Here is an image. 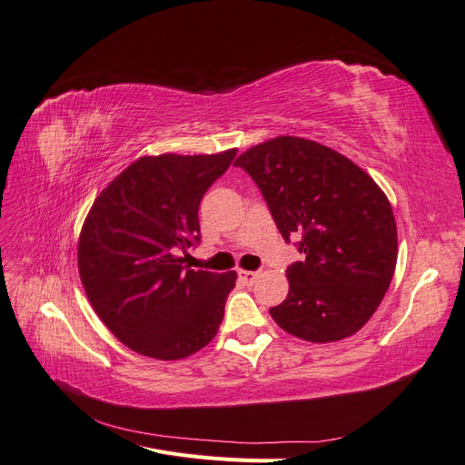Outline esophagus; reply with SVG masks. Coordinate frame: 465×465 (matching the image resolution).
I'll use <instances>...</instances> for the list:
<instances>
[{"mask_svg": "<svg viewBox=\"0 0 465 465\" xmlns=\"http://www.w3.org/2000/svg\"><path fill=\"white\" fill-rule=\"evenodd\" d=\"M238 277H241L246 285H252L258 277V272H248V270H241L238 272Z\"/></svg>", "mask_w": 465, "mask_h": 465, "instance_id": "1", "label": "esophagus"}]
</instances>
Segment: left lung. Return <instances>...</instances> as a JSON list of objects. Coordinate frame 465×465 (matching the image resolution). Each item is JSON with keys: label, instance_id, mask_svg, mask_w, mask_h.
Returning a JSON list of instances; mask_svg holds the SVG:
<instances>
[{"label": "left lung", "instance_id": "8db88e82", "mask_svg": "<svg viewBox=\"0 0 465 465\" xmlns=\"http://www.w3.org/2000/svg\"><path fill=\"white\" fill-rule=\"evenodd\" d=\"M256 182L285 242L302 262L287 267V299L270 308L279 328L330 343L353 335L376 312L398 260L393 211L376 182L337 151L275 137L234 163Z\"/></svg>", "mask_w": 465, "mask_h": 465}]
</instances>
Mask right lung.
Returning <instances> with one entry per match:
<instances>
[{
	"label": "right lung",
	"instance_id": "add662e5",
	"mask_svg": "<svg viewBox=\"0 0 465 465\" xmlns=\"http://www.w3.org/2000/svg\"><path fill=\"white\" fill-rule=\"evenodd\" d=\"M236 149L159 154L110 182L83 224L77 262L87 297L106 328L139 355L176 361L213 340L236 273L184 265L202 241L198 211Z\"/></svg>",
	"mask_w": 465,
	"mask_h": 465
}]
</instances>
